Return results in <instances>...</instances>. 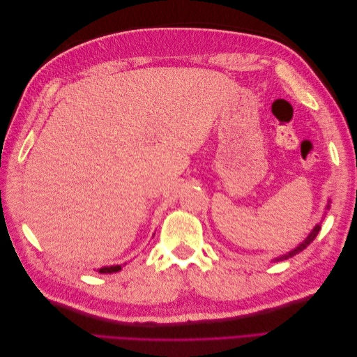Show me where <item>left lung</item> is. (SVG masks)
<instances>
[{"label": "left lung", "instance_id": "left-lung-1", "mask_svg": "<svg viewBox=\"0 0 357 357\" xmlns=\"http://www.w3.org/2000/svg\"><path fill=\"white\" fill-rule=\"evenodd\" d=\"M329 207H331V201H329V202H328V205H326V208H329ZM320 228H321L320 223H319V225H316V226H314V229H312V231L310 232V235L307 236V238H305L304 241H302L298 247H295L294 250H291V252H289V253H286V255H283V256H280V257H275V259H274V262L286 261V259H289V257H291V256H295V255H298L299 252L304 250V248H307V247H308V244H311V241L316 238L317 234H319V231H320Z\"/></svg>", "mask_w": 357, "mask_h": 357}]
</instances>
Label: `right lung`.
Returning <instances> with one entry per match:
<instances>
[{"label":"right lung","instance_id":"1","mask_svg":"<svg viewBox=\"0 0 357 357\" xmlns=\"http://www.w3.org/2000/svg\"><path fill=\"white\" fill-rule=\"evenodd\" d=\"M122 266L121 265H113V266H104V268H100L98 273L100 274H113V273H117L121 271Z\"/></svg>","mask_w":357,"mask_h":357}]
</instances>
